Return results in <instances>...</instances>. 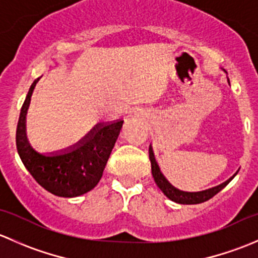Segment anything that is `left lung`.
<instances>
[{"instance_id":"1","label":"left lung","mask_w":258,"mask_h":258,"mask_svg":"<svg viewBox=\"0 0 258 258\" xmlns=\"http://www.w3.org/2000/svg\"><path fill=\"white\" fill-rule=\"evenodd\" d=\"M223 70V69H222ZM225 71V70H223ZM226 72V71H225ZM228 83H230V80H228ZM148 153H150V161H151V171H152V176L153 179H155L156 184L158 186V188L163 192L167 199H170L171 201L176 202V204H181V205H197V204H202V202L207 201V200L212 199L215 195H217L218 192L221 191L222 188H225L232 178L237 175V172L235 173L233 176H231L227 181L222 182L218 186L212 187V188H207L204 189V191H199V192H186V191H181V189L176 188L173 187L172 184L168 182V179L163 176V173L161 172L160 166L157 165L156 162L155 155H153L152 151V146H150L148 148Z\"/></svg>"}]
</instances>
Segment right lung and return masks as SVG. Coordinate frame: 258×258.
<instances>
[{
  "instance_id": "1",
  "label": "right lung",
  "mask_w": 258,
  "mask_h": 258,
  "mask_svg": "<svg viewBox=\"0 0 258 258\" xmlns=\"http://www.w3.org/2000/svg\"><path fill=\"white\" fill-rule=\"evenodd\" d=\"M37 81L31 85L18 118L16 146L21 161L37 183L54 196L71 199L87 194L102 177L123 121L97 123L79 144L66 150L37 152L26 135V114Z\"/></svg>"
}]
</instances>
